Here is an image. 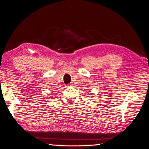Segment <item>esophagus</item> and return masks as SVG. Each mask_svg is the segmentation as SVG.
<instances>
[{
	"instance_id": "34e87169",
	"label": "esophagus",
	"mask_w": 149,
	"mask_h": 149,
	"mask_svg": "<svg viewBox=\"0 0 149 149\" xmlns=\"http://www.w3.org/2000/svg\"><path fill=\"white\" fill-rule=\"evenodd\" d=\"M73 83H73V82H71V83H70V84H69V86H73Z\"/></svg>"
}]
</instances>
